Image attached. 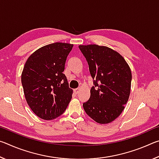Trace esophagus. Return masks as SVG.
I'll return each mask as SVG.
<instances>
[{"instance_id":"obj_1","label":"esophagus","mask_w":159,"mask_h":159,"mask_svg":"<svg viewBox=\"0 0 159 159\" xmlns=\"http://www.w3.org/2000/svg\"><path fill=\"white\" fill-rule=\"evenodd\" d=\"M74 93H76V94L79 93V92L80 91V88H76V89H74Z\"/></svg>"}]
</instances>
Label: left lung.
Listing matches in <instances>:
<instances>
[{"instance_id":"obj_1","label":"left lung","mask_w":159,"mask_h":159,"mask_svg":"<svg viewBox=\"0 0 159 159\" xmlns=\"http://www.w3.org/2000/svg\"><path fill=\"white\" fill-rule=\"evenodd\" d=\"M79 48L94 79L90 99L83 103V109L97 123H111L120 115L129 99L130 66L119 53L110 48L95 44Z\"/></svg>"}]
</instances>
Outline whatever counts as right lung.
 <instances>
[{
  "mask_svg": "<svg viewBox=\"0 0 159 159\" xmlns=\"http://www.w3.org/2000/svg\"><path fill=\"white\" fill-rule=\"evenodd\" d=\"M74 45L54 43L35 51L26 60L21 84L28 105L37 116L52 120L65 111L73 90L63 74Z\"/></svg>",
  "mask_w": 159,
  "mask_h": 159,
  "instance_id": "1",
  "label": "right lung"
}]
</instances>
